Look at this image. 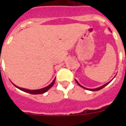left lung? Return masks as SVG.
Listing matches in <instances>:
<instances>
[{"mask_svg": "<svg viewBox=\"0 0 126 126\" xmlns=\"http://www.w3.org/2000/svg\"><path fill=\"white\" fill-rule=\"evenodd\" d=\"M115 77H116V76H115ZM114 78H113V79H114ZM76 80V82H77V84H79V86H80V87H82V88H84V89H86V90H90V91H98V90H101V89H102V88H103L104 87H105V86H107V85H108V84H109V83L110 82H111L112 80H112H110V81H109V82L106 83L105 84H104V85H103V86H100V87H99V88H95V89H89V88H85V87H84V86H82V85H80V84H79V82H78V81H77V80Z\"/></svg>", "mask_w": 126, "mask_h": 126, "instance_id": "1", "label": "left lung"}]
</instances>
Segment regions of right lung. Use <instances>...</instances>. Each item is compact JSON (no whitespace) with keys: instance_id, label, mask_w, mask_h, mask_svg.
I'll return each instance as SVG.
<instances>
[{"instance_id":"1","label":"right lung","mask_w":126,"mask_h":126,"mask_svg":"<svg viewBox=\"0 0 126 126\" xmlns=\"http://www.w3.org/2000/svg\"><path fill=\"white\" fill-rule=\"evenodd\" d=\"M55 81V78L53 79V80L52 81V82L49 84V85H48V86L45 87V88L39 89V90H28V89H25V88H20V87H18V86H17L16 85H15L14 84H14V86H16L17 88H18L19 90H21V91H23V92H27V93H29V94H44V93H45V92H47L49 88H51V87H52V86L54 84Z\"/></svg>"}]
</instances>
